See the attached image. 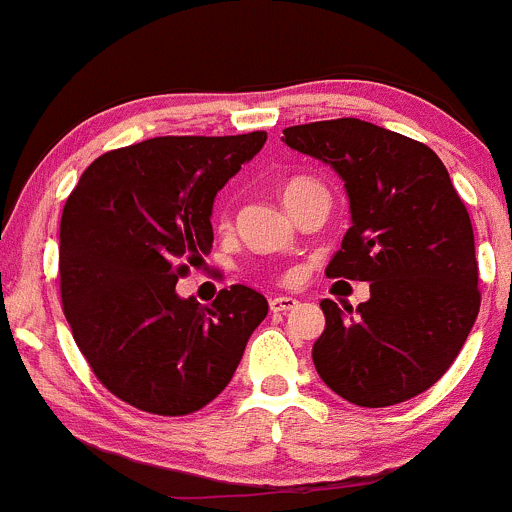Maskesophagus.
<instances>
[{"label": "esophagus", "instance_id": "esophagus-1", "mask_svg": "<svg viewBox=\"0 0 512 512\" xmlns=\"http://www.w3.org/2000/svg\"><path fill=\"white\" fill-rule=\"evenodd\" d=\"M268 306H271L273 313H288L298 306V301L293 296H273Z\"/></svg>", "mask_w": 512, "mask_h": 512}]
</instances>
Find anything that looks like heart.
I'll use <instances>...</instances> for the list:
<instances>
[{"instance_id":"obj_1","label":"heart","mask_w":512,"mask_h":512,"mask_svg":"<svg viewBox=\"0 0 512 512\" xmlns=\"http://www.w3.org/2000/svg\"><path fill=\"white\" fill-rule=\"evenodd\" d=\"M313 186H318L316 181H311V179H293V181H288L286 186H283V204H286L288 199H293V196L296 194H301V191H306V189H313ZM219 224L224 226H229V214H221L219 216Z\"/></svg>"}]
</instances>
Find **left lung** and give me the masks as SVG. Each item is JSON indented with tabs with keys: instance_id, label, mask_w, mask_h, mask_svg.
Masks as SVG:
<instances>
[{
	"instance_id": "obj_1",
	"label": "left lung",
	"mask_w": 512,
	"mask_h": 512,
	"mask_svg": "<svg viewBox=\"0 0 512 512\" xmlns=\"http://www.w3.org/2000/svg\"><path fill=\"white\" fill-rule=\"evenodd\" d=\"M283 141L331 166L346 189L351 229L326 276L371 281V298L356 313L321 301L318 376L363 408L428 391L480 308L473 226L448 169L421 141L361 119L288 126Z\"/></svg>"
}]
</instances>
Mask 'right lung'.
I'll list each match as a JSON object with an SVG mask.
<instances>
[{"mask_svg": "<svg viewBox=\"0 0 512 512\" xmlns=\"http://www.w3.org/2000/svg\"><path fill=\"white\" fill-rule=\"evenodd\" d=\"M266 131L156 136L99 156L62 214L64 316L94 376L139 411L186 416L214 401L239 368L268 301L224 288L211 306L176 281L214 244V199Z\"/></svg>", "mask_w": 512, "mask_h": 512, "instance_id": "right-lung-1", "label": "right lung"}]
</instances>
